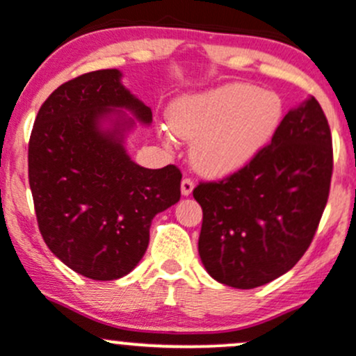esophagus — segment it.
Masks as SVG:
<instances>
[{"label":"esophagus","instance_id":"1","mask_svg":"<svg viewBox=\"0 0 356 356\" xmlns=\"http://www.w3.org/2000/svg\"><path fill=\"white\" fill-rule=\"evenodd\" d=\"M193 189H194V181H193V179H189V177L182 179V182H181L182 196H189V194L193 193Z\"/></svg>","mask_w":356,"mask_h":356}]
</instances>
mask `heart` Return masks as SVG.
Masks as SVG:
<instances>
[{"label": "heart", "instance_id": "heart-1", "mask_svg": "<svg viewBox=\"0 0 356 356\" xmlns=\"http://www.w3.org/2000/svg\"><path fill=\"white\" fill-rule=\"evenodd\" d=\"M282 120V97L247 83L182 97L169 113L172 131L193 140L194 167L208 175L243 169L272 142Z\"/></svg>", "mask_w": 356, "mask_h": 356}]
</instances>
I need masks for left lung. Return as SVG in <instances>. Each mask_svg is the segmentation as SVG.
I'll list each match as a JSON object with an SVG mask.
<instances>
[{
	"instance_id": "left-lung-1",
	"label": "left lung",
	"mask_w": 356,
	"mask_h": 356,
	"mask_svg": "<svg viewBox=\"0 0 356 356\" xmlns=\"http://www.w3.org/2000/svg\"><path fill=\"white\" fill-rule=\"evenodd\" d=\"M331 174L330 124L309 97L243 169L193 191L202 208L199 257L209 275L253 289L291 270L314 238Z\"/></svg>"
}]
</instances>
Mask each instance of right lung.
<instances>
[{
    "label": "right lung",
    "mask_w": 356,
    "mask_h": 356,
    "mask_svg": "<svg viewBox=\"0 0 356 356\" xmlns=\"http://www.w3.org/2000/svg\"><path fill=\"white\" fill-rule=\"evenodd\" d=\"M152 109L103 69L58 86L38 109L29 143V182L50 252L92 280L127 275L145 255L150 225L181 199L175 165L145 169L124 148Z\"/></svg>",
    "instance_id": "add662e5"
}]
</instances>
